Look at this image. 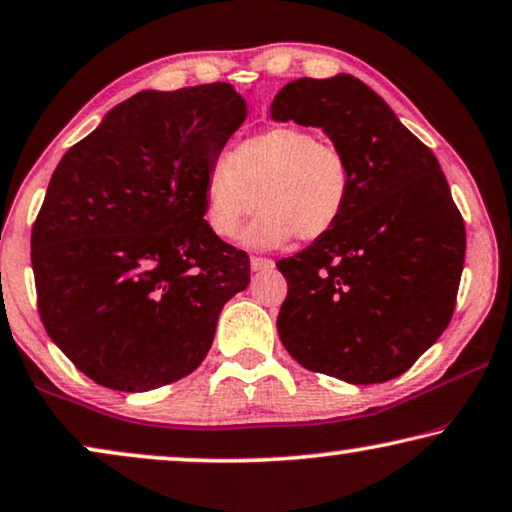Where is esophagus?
<instances>
[{
  "mask_svg": "<svg viewBox=\"0 0 512 512\" xmlns=\"http://www.w3.org/2000/svg\"><path fill=\"white\" fill-rule=\"evenodd\" d=\"M273 259H269V257H257V255H253L250 257V269L253 271H271L273 269Z\"/></svg>",
  "mask_w": 512,
  "mask_h": 512,
  "instance_id": "34e87169",
  "label": "esophagus"
}]
</instances>
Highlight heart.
<instances>
[{"label":"heart","instance_id":"heart-1","mask_svg":"<svg viewBox=\"0 0 512 512\" xmlns=\"http://www.w3.org/2000/svg\"><path fill=\"white\" fill-rule=\"evenodd\" d=\"M352 169L338 143L297 125H273L232 153L215 157L204 176V218L220 239H234L255 208H264L243 241L278 248L294 236L315 241L343 218Z\"/></svg>","mask_w":512,"mask_h":512}]
</instances>
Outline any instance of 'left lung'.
<instances>
[{"label":"left lung","instance_id":"8db88e82","mask_svg":"<svg viewBox=\"0 0 512 512\" xmlns=\"http://www.w3.org/2000/svg\"><path fill=\"white\" fill-rule=\"evenodd\" d=\"M271 118L322 127L352 169L338 225L276 264L287 280L280 341L345 383L397 378L450 325L464 269L466 229L441 164L350 74L287 83Z\"/></svg>","mask_w":512,"mask_h":512}]
</instances>
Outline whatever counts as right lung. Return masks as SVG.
Segmentation results:
<instances>
[{"label": "right lung", "instance_id": "add662e5", "mask_svg": "<svg viewBox=\"0 0 512 512\" xmlns=\"http://www.w3.org/2000/svg\"><path fill=\"white\" fill-rule=\"evenodd\" d=\"M248 106L229 83L143 90L71 146L32 227L39 315L97 385L148 392L204 362L250 259L204 220V176Z\"/></svg>", "mask_w": 512, "mask_h": 512}]
</instances>
